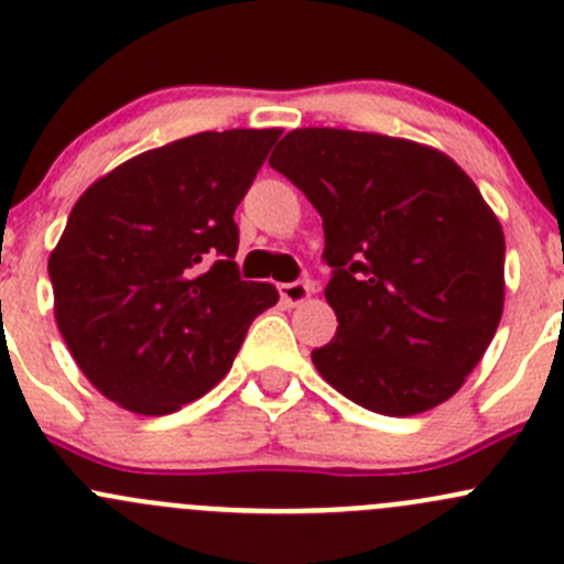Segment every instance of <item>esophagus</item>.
<instances>
[{
  "mask_svg": "<svg viewBox=\"0 0 564 564\" xmlns=\"http://www.w3.org/2000/svg\"><path fill=\"white\" fill-rule=\"evenodd\" d=\"M278 292H281L283 303H289V305H303L305 300H311V283H305V281L281 283V286H278Z\"/></svg>",
  "mask_w": 564,
  "mask_h": 564,
  "instance_id": "1",
  "label": "esophagus"
}]
</instances>
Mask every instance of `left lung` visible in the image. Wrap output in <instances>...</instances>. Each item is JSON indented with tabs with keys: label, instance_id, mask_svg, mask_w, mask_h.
<instances>
[{
	"label": "left lung",
	"instance_id": "left-lung-1",
	"mask_svg": "<svg viewBox=\"0 0 564 564\" xmlns=\"http://www.w3.org/2000/svg\"><path fill=\"white\" fill-rule=\"evenodd\" d=\"M270 166L305 193L333 267L338 333L311 351L340 395L388 417L456 395L505 308V235L445 152L382 133L300 128Z\"/></svg>",
	"mask_w": 564,
	"mask_h": 564
}]
</instances>
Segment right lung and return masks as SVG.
<instances>
[{
  "instance_id": "add662e5",
  "label": "right lung",
  "mask_w": 564,
  "mask_h": 564,
  "mask_svg": "<svg viewBox=\"0 0 564 564\" xmlns=\"http://www.w3.org/2000/svg\"><path fill=\"white\" fill-rule=\"evenodd\" d=\"M281 128L196 133L95 180L48 256L54 316L108 401L172 414L229 373L246 333L278 303L237 272L235 209Z\"/></svg>"
}]
</instances>
